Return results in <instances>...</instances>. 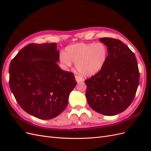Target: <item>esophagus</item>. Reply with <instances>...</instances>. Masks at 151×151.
Segmentation results:
<instances>
[{
  "mask_svg": "<svg viewBox=\"0 0 151 151\" xmlns=\"http://www.w3.org/2000/svg\"><path fill=\"white\" fill-rule=\"evenodd\" d=\"M75 78H76V81L77 82V83H79V82H81V81H83L84 80L83 79V77H82L81 76H77V75H76L75 76Z\"/></svg>",
  "mask_w": 151,
  "mask_h": 151,
  "instance_id": "obj_1",
  "label": "esophagus"
}]
</instances>
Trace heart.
Masks as SVG:
<instances>
[{"label": "heart", "mask_w": 151, "mask_h": 151, "mask_svg": "<svg viewBox=\"0 0 151 151\" xmlns=\"http://www.w3.org/2000/svg\"><path fill=\"white\" fill-rule=\"evenodd\" d=\"M108 50L103 43H76L68 46L65 55L62 53L60 61L67 66L71 61L77 70L84 76H93L101 70L106 62Z\"/></svg>", "instance_id": "obj_1"}]
</instances>
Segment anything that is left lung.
I'll use <instances>...</instances> for the list:
<instances>
[{
  "label": "left lung",
  "instance_id": "left-lung-1",
  "mask_svg": "<svg viewBox=\"0 0 151 151\" xmlns=\"http://www.w3.org/2000/svg\"><path fill=\"white\" fill-rule=\"evenodd\" d=\"M107 60L101 70L85 80L89 106L106 116L123 112L133 101L139 84V70L133 52L120 40L101 38Z\"/></svg>",
  "mask_w": 151,
  "mask_h": 151
}]
</instances>
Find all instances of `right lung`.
I'll use <instances>...</instances> for the list:
<instances>
[{"label":"right lung","instance_id":"right-lung-1","mask_svg":"<svg viewBox=\"0 0 151 151\" xmlns=\"http://www.w3.org/2000/svg\"><path fill=\"white\" fill-rule=\"evenodd\" d=\"M57 43H30L11 62L9 86L19 106L29 115L49 120L64 111L77 82L59 61Z\"/></svg>","mask_w":151,"mask_h":151}]
</instances>
